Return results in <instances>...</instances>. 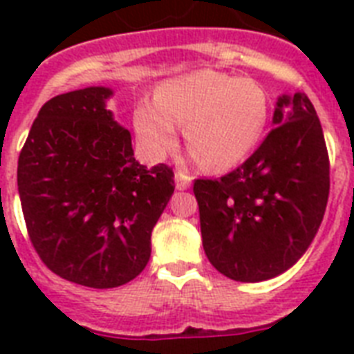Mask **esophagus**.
<instances>
[{"instance_id": "obj_1", "label": "esophagus", "mask_w": 354, "mask_h": 354, "mask_svg": "<svg viewBox=\"0 0 354 354\" xmlns=\"http://www.w3.org/2000/svg\"><path fill=\"white\" fill-rule=\"evenodd\" d=\"M191 182H193V176L183 171H176V189L183 191V189L191 187Z\"/></svg>"}]
</instances>
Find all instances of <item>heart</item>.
<instances>
[{
  "mask_svg": "<svg viewBox=\"0 0 354 354\" xmlns=\"http://www.w3.org/2000/svg\"><path fill=\"white\" fill-rule=\"evenodd\" d=\"M268 93L252 79L200 69L167 80L154 102L136 110V130L150 154L160 158L176 145L178 127L200 163L230 169L250 154L268 121Z\"/></svg>",
  "mask_w": 354,
  "mask_h": 354,
  "instance_id": "b5f03b06",
  "label": "heart"
}]
</instances>
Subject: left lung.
Instances as JSON below:
<instances>
[{"instance_id":"8db88e82","label":"left lung","mask_w":354,"mask_h":354,"mask_svg":"<svg viewBox=\"0 0 354 354\" xmlns=\"http://www.w3.org/2000/svg\"><path fill=\"white\" fill-rule=\"evenodd\" d=\"M329 152L313 102L283 95L274 128L235 171L194 180L202 244L221 274L242 283L288 270L324 221Z\"/></svg>"}]
</instances>
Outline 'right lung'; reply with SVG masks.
<instances>
[{
  "instance_id": "right-lung-1",
  "label": "right lung",
  "mask_w": 354,
  "mask_h": 354,
  "mask_svg": "<svg viewBox=\"0 0 354 354\" xmlns=\"http://www.w3.org/2000/svg\"><path fill=\"white\" fill-rule=\"evenodd\" d=\"M110 88L53 97L18 158L30 244L62 279L113 288L138 277L150 235L174 193L169 165L136 161L132 138L106 110Z\"/></svg>"
}]
</instances>
